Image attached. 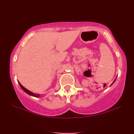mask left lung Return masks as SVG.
Returning a JSON list of instances; mask_svg holds the SVG:
<instances>
[{"label": "left lung", "instance_id": "1", "mask_svg": "<svg viewBox=\"0 0 134 134\" xmlns=\"http://www.w3.org/2000/svg\"><path fill=\"white\" fill-rule=\"evenodd\" d=\"M116 78H116V79H115V81H113V83H112V84H111V85H110V86H112V85H113V83H114V82H115V81H116Z\"/></svg>", "mask_w": 134, "mask_h": 134}]
</instances>
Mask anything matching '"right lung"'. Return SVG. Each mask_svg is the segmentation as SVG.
<instances>
[{"label":"right lung","mask_w":134,"mask_h":134,"mask_svg":"<svg viewBox=\"0 0 134 134\" xmlns=\"http://www.w3.org/2000/svg\"><path fill=\"white\" fill-rule=\"evenodd\" d=\"M18 83L19 85V86H21V87L22 88V89L23 90L25 93H26L27 94H29L30 96H32L33 97H37V98L40 97V94H35V93H33L32 92H30V91L28 90L27 89H26V88L24 87L23 86H22V85L21 83H20V82L19 81H18Z\"/></svg>","instance_id":"obj_1"}]
</instances>
